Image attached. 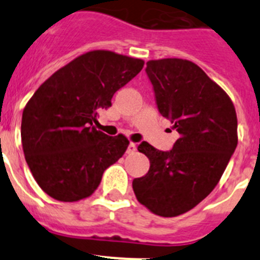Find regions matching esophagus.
I'll list each match as a JSON object with an SVG mask.
<instances>
[{"label": "esophagus", "mask_w": 260, "mask_h": 260, "mask_svg": "<svg viewBox=\"0 0 260 260\" xmlns=\"http://www.w3.org/2000/svg\"><path fill=\"white\" fill-rule=\"evenodd\" d=\"M135 148H137V144H135L134 142H130V144H128V147H127V152L128 153L134 152Z\"/></svg>", "instance_id": "1"}]
</instances>
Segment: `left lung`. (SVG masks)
Instances as JSON below:
<instances>
[{
    "instance_id": "left-lung-1",
    "label": "left lung",
    "mask_w": 260,
    "mask_h": 260,
    "mask_svg": "<svg viewBox=\"0 0 260 260\" xmlns=\"http://www.w3.org/2000/svg\"><path fill=\"white\" fill-rule=\"evenodd\" d=\"M146 71L158 112L180 138L169 152L147 142L138 146L151 165L146 176L133 181V190L147 210L174 217L219 183L238 143L237 114L228 93L189 59H151Z\"/></svg>"
}]
</instances>
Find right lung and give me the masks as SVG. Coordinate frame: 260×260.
<instances>
[{"instance_id": "right-lung-1", "label": "right lung", "mask_w": 260, "mask_h": 260, "mask_svg": "<svg viewBox=\"0 0 260 260\" xmlns=\"http://www.w3.org/2000/svg\"><path fill=\"white\" fill-rule=\"evenodd\" d=\"M143 65L141 58L91 50L58 69L29 99L20 127L23 152L38 185L53 199L88 198L105 169L122 157L127 138L109 137L92 123Z\"/></svg>"}]
</instances>
